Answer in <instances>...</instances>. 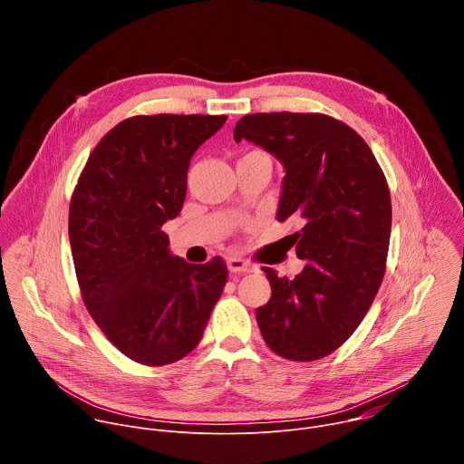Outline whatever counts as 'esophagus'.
Returning <instances> with one entry per match:
<instances>
[{"instance_id":"34e87169","label":"esophagus","mask_w":464,"mask_h":464,"mask_svg":"<svg viewBox=\"0 0 464 464\" xmlns=\"http://www.w3.org/2000/svg\"><path fill=\"white\" fill-rule=\"evenodd\" d=\"M227 268L229 272L233 274H247V272H253V264H249L247 260L244 258H238V256H231L227 258Z\"/></svg>"}]
</instances>
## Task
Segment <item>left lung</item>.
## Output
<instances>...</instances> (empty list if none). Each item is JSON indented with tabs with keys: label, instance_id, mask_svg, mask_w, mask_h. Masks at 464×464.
I'll return each mask as SVG.
<instances>
[{
	"label": "left lung",
	"instance_id": "obj_1",
	"mask_svg": "<svg viewBox=\"0 0 464 464\" xmlns=\"http://www.w3.org/2000/svg\"><path fill=\"white\" fill-rule=\"evenodd\" d=\"M237 143H255L283 169L277 220L299 218L295 279L264 268L270 301L256 308L264 342L294 362L345 343L382 285L391 237V196L376 158L356 131L319 113L244 115Z\"/></svg>",
	"mask_w": 464,
	"mask_h": 464
}]
</instances>
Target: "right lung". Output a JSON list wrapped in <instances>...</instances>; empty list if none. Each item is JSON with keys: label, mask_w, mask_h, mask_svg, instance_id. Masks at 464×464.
I'll list each match as a JSON object with an SVG mask.
<instances>
[{"label": "right lung", "mask_w": 464, "mask_h": 464, "mask_svg": "<svg viewBox=\"0 0 464 464\" xmlns=\"http://www.w3.org/2000/svg\"><path fill=\"white\" fill-rule=\"evenodd\" d=\"M226 115H138L92 152L70 206V242L84 304L108 340L143 365L200 343L220 299L222 258L190 264L161 231L179 215L190 158Z\"/></svg>", "instance_id": "obj_1"}]
</instances>
